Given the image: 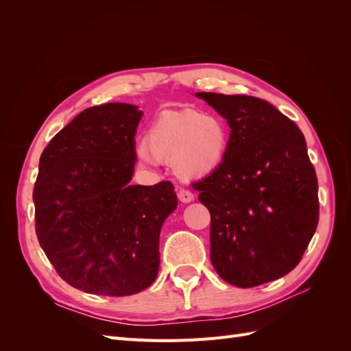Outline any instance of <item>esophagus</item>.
I'll return each mask as SVG.
<instances>
[{
    "label": "esophagus",
    "mask_w": 351,
    "mask_h": 351,
    "mask_svg": "<svg viewBox=\"0 0 351 351\" xmlns=\"http://www.w3.org/2000/svg\"><path fill=\"white\" fill-rule=\"evenodd\" d=\"M177 196H178L180 202H183V204H189V202H192L195 199V195L190 192V190L184 189V187H178L177 189Z\"/></svg>",
    "instance_id": "obj_1"
}]
</instances>
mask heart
Instances as JSON below:
<instances>
[{
  "label": "heart",
  "instance_id": "1",
  "mask_svg": "<svg viewBox=\"0 0 351 351\" xmlns=\"http://www.w3.org/2000/svg\"><path fill=\"white\" fill-rule=\"evenodd\" d=\"M228 129L219 117L197 111L165 112L151 124L146 141L136 146V156L146 167L159 158L173 161L183 176H204L226 156Z\"/></svg>",
  "mask_w": 351,
  "mask_h": 351
}]
</instances>
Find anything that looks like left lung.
Segmentation results:
<instances>
[{"label":"left lung","instance_id":"left-lung-1","mask_svg":"<svg viewBox=\"0 0 351 351\" xmlns=\"http://www.w3.org/2000/svg\"><path fill=\"white\" fill-rule=\"evenodd\" d=\"M196 97L231 129L224 159L193 183L210 214V262L240 289L281 278L299 265L319 221L317 178L304 136L261 98Z\"/></svg>","mask_w":351,"mask_h":351}]
</instances>
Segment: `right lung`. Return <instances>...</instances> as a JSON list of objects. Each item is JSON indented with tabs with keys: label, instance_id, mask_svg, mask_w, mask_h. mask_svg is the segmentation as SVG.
I'll return each mask as SVG.
<instances>
[{
	"label": "right lung",
	"instance_id": "right-lung-1",
	"mask_svg": "<svg viewBox=\"0 0 351 351\" xmlns=\"http://www.w3.org/2000/svg\"><path fill=\"white\" fill-rule=\"evenodd\" d=\"M142 115L130 104L90 107L40 155L36 236L60 277L84 293L132 295L158 275L159 232L177 196L171 182L129 184Z\"/></svg>",
	"mask_w": 351,
	"mask_h": 351
}]
</instances>
